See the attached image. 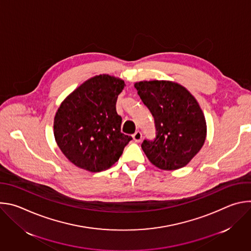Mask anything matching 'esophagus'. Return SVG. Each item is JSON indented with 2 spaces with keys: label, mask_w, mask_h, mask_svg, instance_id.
Wrapping results in <instances>:
<instances>
[{
  "label": "esophagus",
  "mask_w": 251,
  "mask_h": 251,
  "mask_svg": "<svg viewBox=\"0 0 251 251\" xmlns=\"http://www.w3.org/2000/svg\"><path fill=\"white\" fill-rule=\"evenodd\" d=\"M142 133L140 132V131H137V132H135L134 134H133V139L135 140V142H137V143H139V142H141V140H142Z\"/></svg>",
  "instance_id": "obj_1"
}]
</instances>
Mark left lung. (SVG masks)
I'll list each match as a JSON object with an SVG mask.
<instances>
[{"instance_id": "obj_1", "label": "left lung", "mask_w": 251, "mask_h": 251, "mask_svg": "<svg viewBox=\"0 0 251 251\" xmlns=\"http://www.w3.org/2000/svg\"><path fill=\"white\" fill-rule=\"evenodd\" d=\"M134 86L156 126V138L143 141V151L159 169L185 167L200 152L206 137V123L198 101L173 81H140Z\"/></svg>"}]
</instances>
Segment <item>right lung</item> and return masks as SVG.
I'll return each mask as SVG.
<instances>
[{
    "instance_id": "1",
    "label": "right lung",
    "mask_w": 251,
    "mask_h": 251,
    "mask_svg": "<svg viewBox=\"0 0 251 251\" xmlns=\"http://www.w3.org/2000/svg\"><path fill=\"white\" fill-rule=\"evenodd\" d=\"M124 86L120 78L96 75L60 104L53 122L54 138L64 156L78 168L92 173L109 169L132 140L121 132L122 118L116 111Z\"/></svg>"
}]
</instances>
